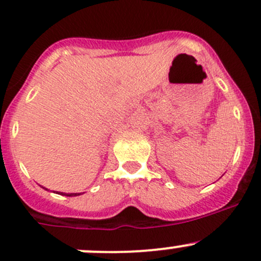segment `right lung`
Instances as JSON below:
<instances>
[{
	"label": "right lung",
	"mask_w": 261,
	"mask_h": 261,
	"mask_svg": "<svg viewBox=\"0 0 261 261\" xmlns=\"http://www.w3.org/2000/svg\"><path fill=\"white\" fill-rule=\"evenodd\" d=\"M59 194H62V196H67V197H75V196H80L82 193H63V192H59Z\"/></svg>",
	"instance_id": "1"
}]
</instances>
